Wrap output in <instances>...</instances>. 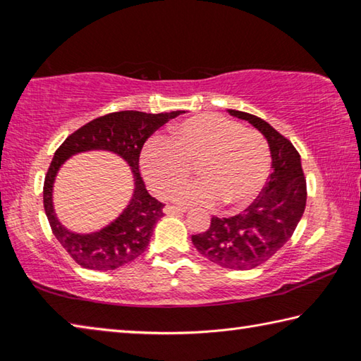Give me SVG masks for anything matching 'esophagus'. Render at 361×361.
<instances>
[{
    "label": "esophagus",
    "mask_w": 361,
    "mask_h": 361,
    "mask_svg": "<svg viewBox=\"0 0 361 361\" xmlns=\"http://www.w3.org/2000/svg\"><path fill=\"white\" fill-rule=\"evenodd\" d=\"M164 212L166 213H185V212H188V209H183V207H176V205H166Z\"/></svg>",
    "instance_id": "1"
}]
</instances>
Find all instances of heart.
Masks as SVG:
<instances>
[{
  "label": "heart",
  "mask_w": 361,
  "mask_h": 361,
  "mask_svg": "<svg viewBox=\"0 0 361 361\" xmlns=\"http://www.w3.org/2000/svg\"><path fill=\"white\" fill-rule=\"evenodd\" d=\"M140 162L146 181L161 197L176 187L172 199L183 205L224 202L231 209H243L266 185L271 149L258 130L221 114H199L175 127L172 143L151 140ZM195 163L201 180L180 187Z\"/></svg>",
  "instance_id": "heart-1"
}]
</instances>
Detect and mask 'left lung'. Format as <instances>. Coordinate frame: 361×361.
I'll use <instances>...</instances> for the list:
<instances>
[{"label":"left lung","mask_w":361,"mask_h":361,"mask_svg":"<svg viewBox=\"0 0 361 361\" xmlns=\"http://www.w3.org/2000/svg\"><path fill=\"white\" fill-rule=\"evenodd\" d=\"M229 113L266 137L272 172L252 205L235 216H213L210 228L191 239L197 252L215 264L247 271L264 264L290 240L304 213L307 188L301 156L288 138L258 116L237 109Z\"/></svg>","instance_id":"1"}]
</instances>
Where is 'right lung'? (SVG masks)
Wrapping results in <instances>:
<instances>
[{
    "label": "right lung",
    "mask_w": 361,
    "mask_h": 361,
    "mask_svg": "<svg viewBox=\"0 0 361 361\" xmlns=\"http://www.w3.org/2000/svg\"><path fill=\"white\" fill-rule=\"evenodd\" d=\"M180 113L185 111L159 114L142 111L109 113L87 122L59 146L46 173L42 200L54 235L81 267L113 271L137 259L148 248L154 226L164 216V204L146 191L140 175V152L146 140L159 127ZM90 149H106L124 158L134 172L136 189L131 204L111 225L92 235H75L63 228L53 213L51 186L58 169L66 158Z\"/></svg>",
    "instance_id": "obj_1"
}]
</instances>
